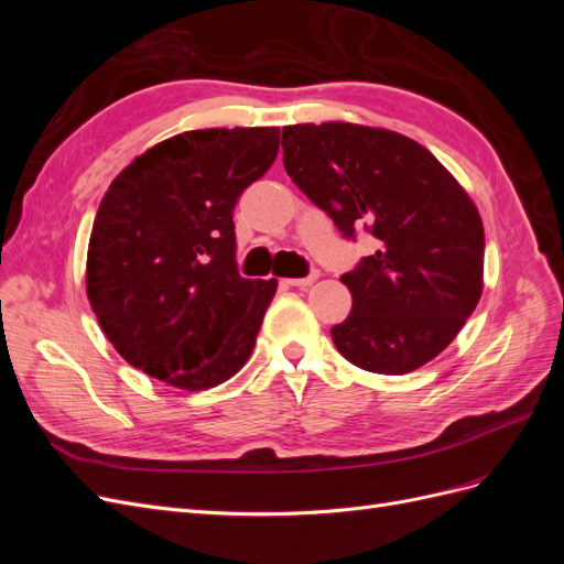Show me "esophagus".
Instances as JSON below:
<instances>
[{
    "label": "esophagus",
    "instance_id": "esophagus-1",
    "mask_svg": "<svg viewBox=\"0 0 564 564\" xmlns=\"http://www.w3.org/2000/svg\"><path fill=\"white\" fill-rule=\"evenodd\" d=\"M317 275H319V270H313L311 275H305V278H292V280H286V284H289V286H296V289H308V286L317 280Z\"/></svg>",
    "mask_w": 564,
    "mask_h": 564
}]
</instances>
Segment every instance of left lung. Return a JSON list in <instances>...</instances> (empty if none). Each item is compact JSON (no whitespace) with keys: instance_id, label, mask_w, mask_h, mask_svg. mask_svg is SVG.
Returning <instances> with one entry per match:
<instances>
[{"instance_id":"1","label":"left lung","mask_w":564,"mask_h":564,"mask_svg":"<svg viewBox=\"0 0 564 564\" xmlns=\"http://www.w3.org/2000/svg\"><path fill=\"white\" fill-rule=\"evenodd\" d=\"M284 169L346 240L377 251L346 275L338 352L373 373H406L445 350L482 296L485 230L464 187L402 133L346 122L282 129Z\"/></svg>"}]
</instances>
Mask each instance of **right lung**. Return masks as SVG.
I'll list each match as a JSON object with an SVG mask.
<instances>
[{
  "instance_id": "obj_1",
  "label": "right lung",
  "mask_w": 564,
  "mask_h": 564,
  "mask_svg": "<svg viewBox=\"0 0 564 564\" xmlns=\"http://www.w3.org/2000/svg\"><path fill=\"white\" fill-rule=\"evenodd\" d=\"M280 150V129L185 131L135 158L96 212L87 294L124 360L183 390L240 371L275 280L237 270L232 212Z\"/></svg>"
}]
</instances>
